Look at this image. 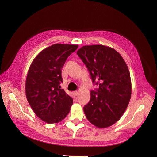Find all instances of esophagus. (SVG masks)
Instances as JSON below:
<instances>
[{"mask_svg":"<svg viewBox=\"0 0 157 157\" xmlns=\"http://www.w3.org/2000/svg\"><path fill=\"white\" fill-rule=\"evenodd\" d=\"M73 94L75 96H77L78 95V92L77 91H75L73 92Z\"/></svg>","mask_w":157,"mask_h":157,"instance_id":"34e87169","label":"esophagus"}]
</instances>
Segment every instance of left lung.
I'll return each mask as SVG.
<instances>
[{
    "mask_svg": "<svg viewBox=\"0 0 157 157\" xmlns=\"http://www.w3.org/2000/svg\"><path fill=\"white\" fill-rule=\"evenodd\" d=\"M77 55L93 82L99 84L84 107L86 118L98 128L113 125L124 114L131 98L130 75L124 59L116 50L102 44L83 46Z\"/></svg>",
    "mask_w": 157,
    "mask_h": 157,
    "instance_id": "1",
    "label": "left lung"
}]
</instances>
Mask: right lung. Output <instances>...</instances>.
Returning a JSON list of instances; mask_svg holds the SVG:
<instances>
[{
  "instance_id": "1",
  "label": "right lung",
  "mask_w": 157,
  "mask_h": 157,
  "mask_svg": "<svg viewBox=\"0 0 157 157\" xmlns=\"http://www.w3.org/2000/svg\"><path fill=\"white\" fill-rule=\"evenodd\" d=\"M78 48V44H54L40 52L31 63L25 81L26 97L35 114L47 123H58L70 113L73 100L61 89V70Z\"/></svg>"
}]
</instances>
